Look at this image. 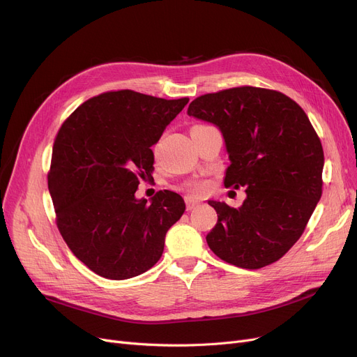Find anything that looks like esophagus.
I'll return each instance as SVG.
<instances>
[{
    "instance_id": "34e87169",
    "label": "esophagus",
    "mask_w": 357,
    "mask_h": 357,
    "mask_svg": "<svg viewBox=\"0 0 357 357\" xmlns=\"http://www.w3.org/2000/svg\"><path fill=\"white\" fill-rule=\"evenodd\" d=\"M185 204H186V210L191 211V210H194V208L198 207L199 202L195 201V199L191 198V197H185Z\"/></svg>"
}]
</instances>
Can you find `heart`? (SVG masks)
<instances>
[{
  "label": "heart",
  "mask_w": 357,
  "mask_h": 357,
  "mask_svg": "<svg viewBox=\"0 0 357 357\" xmlns=\"http://www.w3.org/2000/svg\"><path fill=\"white\" fill-rule=\"evenodd\" d=\"M188 191L192 194V195H204L205 192L208 191V182L205 181H194V182H190L188 183Z\"/></svg>",
  "instance_id": "obj_1"
}]
</instances>
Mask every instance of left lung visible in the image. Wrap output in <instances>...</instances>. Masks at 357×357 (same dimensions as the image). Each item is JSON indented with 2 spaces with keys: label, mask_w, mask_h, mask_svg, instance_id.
Here are the masks:
<instances>
[{
  "label": "left lung",
  "mask_w": 357,
  "mask_h": 357,
  "mask_svg": "<svg viewBox=\"0 0 357 357\" xmlns=\"http://www.w3.org/2000/svg\"><path fill=\"white\" fill-rule=\"evenodd\" d=\"M188 116L220 128L230 159L224 185L248 195L238 208L208 201L218 215L210 249L243 269L273 264L301 237L323 192V146L304 109L282 92L237 86L195 98Z\"/></svg>",
  "instance_id": "left-lung-1"
}]
</instances>
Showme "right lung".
<instances>
[{"mask_svg": "<svg viewBox=\"0 0 357 357\" xmlns=\"http://www.w3.org/2000/svg\"><path fill=\"white\" fill-rule=\"evenodd\" d=\"M188 101L104 92L75 109L56 136L47 175L56 224L72 253L97 275L128 279L160 259L185 202L167 190L147 202L136 191L155 169L150 147Z\"/></svg>", "mask_w": 357, "mask_h": 357, "instance_id": "right-lung-1", "label": "right lung"}]
</instances>
